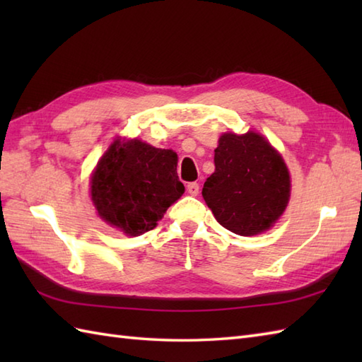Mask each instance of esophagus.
I'll list each match as a JSON object with an SVG mask.
<instances>
[{
  "instance_id": "1",
  "label": "esophagus",
  "mask_w": 362,
  "mask_h": 362,
  "mask_svg": "<svg viewBox=\"0 0 362 362\" xmlns=\"http://www.w3.org/2000/svg\"><path fill=\"white\" fill-rule=\"evenodd\" d=\"M187 191L191 194V196H197L199 194V183L196 182H191L187 185Z\"/></svg>"
}]
</instances>
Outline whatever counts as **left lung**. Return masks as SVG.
Listing matches in <instances>:
<instances>
[{
  "instance_id": "obj_1",
  "label": "left lung",
  "mask_w": 362,
  "mask_h": 362,
  "mask_svg": "<svg viewBox=\"0 0 362 362\" xmlns=\"http://www.w3.org/2000/svg\"><path fill=\"white\" fill-rule=\"evenodd\" d=\"M214 173L202 188L205 204L222 227L241 236L271 228L286 210L291 177L283 157L263 135H221Z\"/></svg>"
}]
</instances>
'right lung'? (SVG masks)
Segmentation results:
<instances>
[{
  "instance_id": "obj_1",
  "label": "right lung",
  "mask_w": 362,
  "mask_h": 362,
  "mask_svg": "<svg viewBox=\"0 0 362 362\" xmlns=\"http://www.w3.org/2000/svg\"><path fill=\"white\" fill-rule=\"evenodd\" d=\"M90 185L99 218L127 236L152 230L185 191L177 175V153L136 138L110 144Z\"/></svg>"
}]
</instances>
